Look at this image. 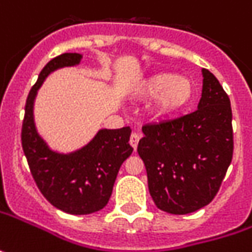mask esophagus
<instances>
[{"label":"esophagus","mask_w":252,"mask_h":252,"mask_svg":"<svg viewBox=\"0 0 252 252\" xmlns=\"http://www.w3.org/2000/svg\"><path fill=\"white\" fill-rule=\"evenodd\" d=\"M139 139H141V135L136 134V132H132V134H131V136H129V143H131V146H132L134 149H136Z\"/></svg>","instance_id":"1"}]
</instances>
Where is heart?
<instances>
[{"label":"heart","instance_id":"b5f03b06","mask_svg":"<svg viewBox=\"0 0 252 252\" xmlns=\"http://www.w3.org/2000/svg\"><path fill=\"white\" fill-rule=\"evenodd\" d=\"M145 99H155L153 111L158 116H169L183 110L195 96V82L174 72H159L146 78L138 88Z\"/></svg>","mask_w":252,"mask_h":252}]
</instances>
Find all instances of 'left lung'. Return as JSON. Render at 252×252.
Segmentation results:
<instances>
[{
	"mask_svg": "<svg viewBox=\"0 0 252 252\" xmlns=\"http://www.w3.org/2000/svg\"><path fill=\"white\" fill-rule=\"evenodd\" d=\"M198 110L183 117L142 126L138 155L156 206L187 215L212 201L233 158L231 107L216 76L202 69Z\"/></svg>",
	"mask_w": 252,
	"mask_h": 252,
	"instance_id": "1",
	"label": "left lung"
}]
</instances>
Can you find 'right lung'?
<instances>
[{
	"instance_id": "obj_1",
	"label": "right lung",
	"mask_w": 252,
	"mask_h": 252,
	"mask_svg": "<svg viewBox=\"0 0 252 252\" xmlns=\"http://www.w3.org/2000/svg\"><path fill=\"white\" fill-rule=\"evenodd\" d=\"M81 60L78 53H65L48 61L29 92L22 124L23 152L36 184L50 204L71 215L103 209L111 196L118 170L132 153L129 126L100 129L82 149L66 155L51 151L37 134L33 104L41 83L53 71L78 65Z\"/></svg>"
}]
</instances>
